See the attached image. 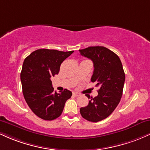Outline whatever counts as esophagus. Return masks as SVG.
Returning a JSON list of instances; mask_svg holds the SVG:
<instances>
[{
	"label": "esophagus",
	"mask_w": 150,
	"mask_h": 150,
	"mask_svg": "<svg viewBox=\"0 0 150 150\" xmlns=\"http://www.w3.org/2000/svg\"><path fill=\"white\" fill-rule=\"evenodd\" d=\"M73 95L74 96H80V93H77V92H74Z\"/></svg>",
	"instance_id": "1"
}]
</instances>
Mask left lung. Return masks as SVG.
Wrapping results in <instances>:
<instances>
[{
  "instance_id": "obj_1",
  "label": "left lung",
  "mask_w": 150,
  "mask_h": 150,
  "mask_svg": "<svg viewBox=\"0 0 150 150\" xmlns=\"http://www.w3.org/2000/svg\"><path fill=\"white\" fill-rule=\"evenodd\" d=\"M79 51L92 60L94 70L91 80L100 86L97 96L86 95L91 100L87 106L81 108L80 113L86 120L96 122L108 117L120 103L125 72L119 57L105 47H89Z\"/></svg>"
}]
</instances>
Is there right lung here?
I'll use <instances>...</instances> for the list:
<instances>
[{
	"label": "right lung",
	"instance_id": "right-lung-1",
	"mask_svg": "<svg viewBox=\"0 0 150 150\" xmlns=\"http://www.w3.org/2000/svg\"><path fill=\"white\" fill-rule=\"evenodd\" d=\"M73 52L40 49L25 59L21 74L23 96L32 111L43 120L59 117L71 96L67 89L54 92L51 77L58 74L61 64Z\"/></svg>",
	"mask_w": 150,
	"mask_h": 150
}]
</instances>
